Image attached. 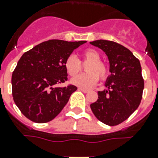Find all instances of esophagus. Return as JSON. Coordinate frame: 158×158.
<instances>
[{"label": "esophagus", "instance_id": "esophagus-1", "mask_svg": "<svg viewBox=\"0 0 158 158\" xmlns=\"http://www.w3.org/2000/svg\"><path fill=\"white\" fill-rule=\"evenodd\" d=\"M79 90L83 91L84 93H87V92H89V90H87V89H85V88H81V87H79Z\"/></svg>", "mask_w": 158, "mask_h": 158}]
</instances>
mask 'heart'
<instances>
[{"label":"heart","mask_w":158,"mask_h":158,"mask_svg":"<svg viewBox=\"0 0 158 158\" xmlns=\"http://www.w3.org/2000/svg\"><path fill=\"white\" fill-rule=\"evenodd\" d=\"M100 53L94 48H86L82 52V59L84 62H88L85 66L86 73L76 76L81 71V63L73 55H70L65 60V68L68 74L75 78L72 79V84L74 85L84 88L93 86L98 81V79H105L109 74V68L103 61L100 60ZM99 77H98V76Z\"/></svg>","instance_id":"obj_1"}]
</instances>
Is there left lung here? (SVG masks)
Returning <instances> with one entry per match:
<instances>
[{"label": "left lung", "instance_id": "left-lung-1", "mask_svg": "<svg viewBox=\"0 0 158 158\" xmlns=\"http://www.w3.org/2000/svg\"><path fill=\"white\" fill-rule=\"evenodd\" d=\"M90 44L105 52L111 73L106 80L107 90L98 91V99L90 104V109L102 123L119 125L138 109L141 102L144 79L140 62L128 48L115 42L97 40L90 42Z\"/></svg>", "mask_w": 158, "mask_h": 158}]
</instances>
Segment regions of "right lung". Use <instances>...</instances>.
<instances>
[{"label": "right lung", "instance_id": "add662e5", "mask_svg": "<svg viewBox=\"0 0 158 158\" xmlns=\"http://www.w3.org/2000/svg\"><path fill=\"white\" fill-rule=\"evenodd\" d=\"M85 41L48 40L25 52L13 72L14 101L25 117L37 123L52 121L77 87H54L68 80L65 60Z\"/></svg>", "mask_w": 158, "mask_h": 158}]
</instances>
